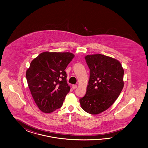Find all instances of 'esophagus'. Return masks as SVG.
<instances>
[{
    "mask_svg": "<svg viewBox=\"0 0 148 148\" xmlns=\"http://www.w3.org/2000/svg\"><path fill=\"white\" fill-rule=\"evenodd\" d=\"M72 88H73V89H75V88H77V85H72Z\"/></svg>",
    "mask_w": 148,
    "mask_h": 148,
    "instance_id": "obj_1",
    "label": "esophagus"
}]
</instances>
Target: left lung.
I'll return each instance as SVG.
<instances>
[{"mask_svg":"<svg viewBox=\"0 0 148 148\" xmlns=\"http://www.w3.org/2000/svg\"><path fill=\"white\" fill-rule=\"evenodd\" d=\"M90 80L85 95L80 99L87 113L98 114L110 108L124 87V69L118 60L101 54L87 55Z\"/></svg>","mask_w":148,"mask_h":148,"instance_id":"left-lung-1","label":"left lung"}]
</instances>
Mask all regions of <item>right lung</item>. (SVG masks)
Masks as SVG:
<instances>
[{"label":"right lung","mask_w":148,"mask_h":148,"mask_svg":"<svg viewBox=\"0 0 148 148\" xmlns=\"http://www.w3.org/2000/svg\"><path fill=\"white\" fill-rule=\"evenodd\" d=\"M74 55L43 52L34 58L26 72L29 88L40 111L49 113L62 106L70 90L64 71Z\"/></svg>","instance_id":"add662e5"}]
</instances>
